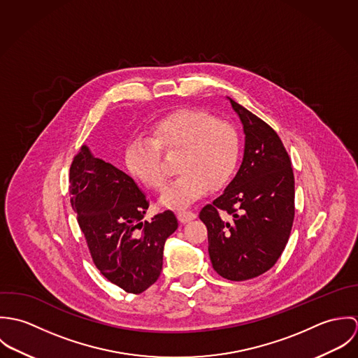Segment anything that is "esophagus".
<instances>
[{"label":"esophagus","instance_id":"obj_1","mask_svg":"<svg viewBox=\"0 0 358 358\" xmlns=\"http://www.w3.org/2000/svg\"><path fill=\"white\" fill-rule=\"evenodd\" d=\"M176 215H178V219H179L182 223H187V222L196 219V216H197L196 212H193V210H186V209H179V210L176 212Z\"/></svg>","mask_w":358,"mask_h":358}]
</instances>
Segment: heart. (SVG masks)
<instances>
[{"mask_svg": "<svg viewBox=\"0 0 358 358\" xmlns=\"http://www.w3.org/2000/svg\"><path fill=\"white\" fill-rule=\"evenodd\" d=\"M159 150L179 152V176L162 190L161 203L187 205L204 196L208 187H222L230 179L238 161L240 138L231 124L201 110L182 108L161 117L152 127V138L135 136L125 150L129 171L154 190L165 180Z\"/></svg>", "mask_w": 358, "mask_h": 358, "instance_id": "heart-1", "label": "heart"}]
</instances>
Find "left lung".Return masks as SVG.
<instances>
[{"label":"left lung","instance_id":"left-lung-1","mask_svg":"<svg viewBox=\"0 0 358 358\" xmlns=\"http://www.w3.org/2000/svg\"><path fill=\"white\" fill-rule=\"evenodd\" d=\"M245 134L241 166L224 192L205 205L208 252L215 271L245 281L270 270L285 250L295 216L291 158L277 132L229 98Z\"/></svg>","mask_w":358,"mask_h":358}]
</instances>
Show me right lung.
I'll return each mask as SVG.
<instances>
[{
	"label": "right lung",
	"instance_id": "add662e5",
	"mask_svg": "<svg viewBox=\"0 0 358 358\" xmlns=\"http://www.w3.org/2000/svg\"><path fill=\"white\" fill-rule=\"evenodd\" d=\"M70 203L98 270L129 294H142L162 270L166 238L178 229L172 210L142 220L149 208L135 180L94 157L87 146L74 155Z\"/></svg>",
	"mask_w": 358,
	"mask_h": 358
}]
</instances>
